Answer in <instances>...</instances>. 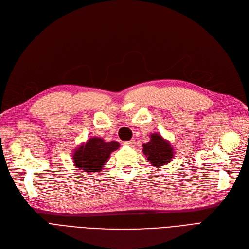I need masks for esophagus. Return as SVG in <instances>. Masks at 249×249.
<instances>
[{
    "mask_svg": "<svg viewBox=\"0 0 249 249\" xmlns=\"http://www.w3.org/2000/svg\"><path fill=\"white\" fill-rule=\"evenodd\" d=\"M124 144L129 145V146H133L135 144V142H134V140H130V142H126Z\"/></svg>",
    "mask_w": 249,
    "mask_h": 249,
    "instance_id": "1",
    "label": "esophagus"
}]
</instances>
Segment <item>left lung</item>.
<instances>
[{
	"label": "left lung",
	"mask_w": 249,
	"mask_h": 249,
	"mask_svg": "<svg viewBox=\"0 0 249 249\" xmlns=\"http://www.w3.org/2000/svg\"><path fill=\"white\" fill-rule=\"evenodd\" d=\"M142 153L146 156L147 160L154 167L165 166L173 159L174 149L168 140L161 137L160 133H153L150 140L142 145Z\"/></svg>",
	"instance_id": "obj_1"
}]
</instances>
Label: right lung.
I'll use <instances>...</instances> for the list:
<instances>
[{"instance_id":"add662e5","label":"right lung","mask_w":249,"mask_h":249,"mask_svg":"<svg viewBox=\"0 0 249 249\" xmlns=\"http://www.w3.org/2000/svg\"><path fill=\"white\" fill-rule=\"evenodd\" d=\"M120 147L117 142H106L103 138L92 137L74 150L73 161L78 170L100 172L114 150Z\"/></svg>"}]
</instances>
